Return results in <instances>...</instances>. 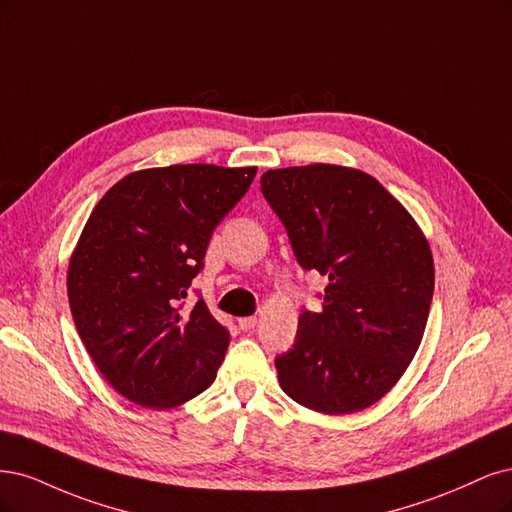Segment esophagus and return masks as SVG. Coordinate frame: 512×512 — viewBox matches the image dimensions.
Wrapping results in <instances>:
<instances>
[{
    "label": "esophagus",
    "instance_id": "esophagus-1",
    "mask_svg": "<svg viewBox=\"0 0 512 512\" xmlns=\"http://www.w3.org/2000/svg\"><path fill=\"white\" fill-rule=\"evenodd\" d=\"M238 325L242 332H253V329L257 327V317H242V319H238Z\"/></svg>",
    "mask_w": 512,
    "mask_h": 512
}]
</instances>
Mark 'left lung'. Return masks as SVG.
Segmentation results:
<instances>
[{
	"label": "left lung",
	"mask_w": 512,
	"mask_h": 512,
	"mask_svg": "<svg viewBox=\"0 0 512 512\" xmlns=\"http://www.w3.org/2000/svg\"><path fill=\"white\" fill-rule=\"evenodd\" d=\"M263 197L295 259L327 276L293 349L276 357L291 400L351 415L378 402L415 357L434 295V257L417 221L366 172L332 163L268 170Z\"/></svg>",
	"instance_id": "8db88e82"
}]
</instances>
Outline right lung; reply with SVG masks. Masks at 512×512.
I'll return each mask as SVG.
<instances>
[{
  "label": "right lung",
  "instance_id": "1",
  "mask_svg": "<svg viewBox=\"0 0 512 512\" xmlns=\"http://www.w3.org/2000/svg\"><path fill=\"white\" fill-rule=\"evenodd\" d=\"M257 168L178 163L131 172L82 229L68 268L78 336L129 402L166 410L217 378L229 332L204 300L180 312L212 232Z\"/></svg>",
  "mask_w": 512,
  "mask_h": 512
}]
</instances>
